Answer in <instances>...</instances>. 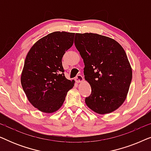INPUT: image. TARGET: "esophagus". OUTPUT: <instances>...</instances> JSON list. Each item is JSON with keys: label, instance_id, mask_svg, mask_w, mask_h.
<instances>
[{"label": "esophagus", "instance_id": "1", "mask_svg": "<svg viewBox=\"0 0 151 151\" xmlns=\"http://www.w3.org/2000/svg\"><path fill=\"white\" fill-rule=\"evenodd\" d=\"M76 81L77 83H80V82H82L84 81V78L81 75H78L76 78Z\"/></svg>", "mask_w": 151, "mask_h": 151}]
</instances>
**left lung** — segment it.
<instances>
[{"mask_svg":"<svg viewBox=\"0 0 151 151\" xmlns=\"http://www.w3.org/2000/svg\"><path fill=\"white\" fill-rule=\"evenodd\" d=\"M75 46L84 63V78L91 93L85 98L88 108L107 114L124 102L132 80L127 53L117 41L92 33L76 34Z\"/></svg>","mask_w":151,"mask_h":151,"instance_id":"8db88e82","label":"left lung"}]
</instances>
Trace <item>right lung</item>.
<instances>
[{
    "mask_svg": "<svg viewBox=\"0 0 151 151\" xmlns=\"http://www.w3.org/2000/svg\"><path fill=\"white\" fill-rule=\"evenodd\" d=\"M75 33L55 32L38 40L27 55L21 84L29 102L43 113L57 111L75 81L64 74L62 58L73 44Z\"/></svg>",
    "mask_w": 151,
    "mask_h": 151,
    "instance_id": "obj_1",
    "label": "right lung"
}]
</instances>
